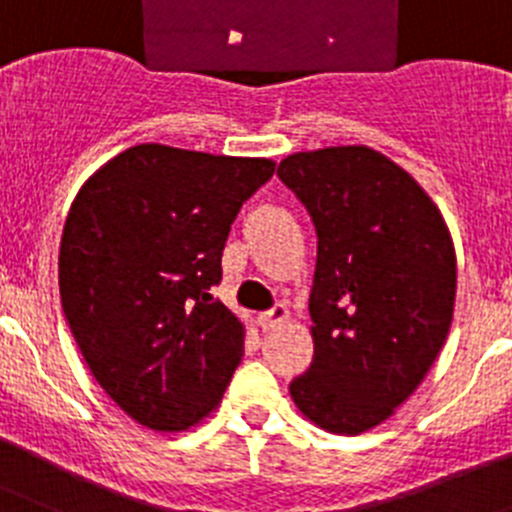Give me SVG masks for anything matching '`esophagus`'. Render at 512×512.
<instances>
[{"label":"esophagus","instance_id":"obj_1","mask_svg":"<svg viewBox=\"0 0 512 512\" xmlns=\"http://www.w3.org/2000/svg\"><path fill=\"white\" fill-rule=\"evenodd\" d=\"M288 318H290V310L285 308L283 303H275L270 310L260 313V318H257V321H260L262 331H272V328L283 326V323L288 321Z\"/></svg>","mask_w":512,"mask_h":512}]
</instances>
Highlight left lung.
I'll list each match as a JSON object with an SVG mask.
<instances>
[{
    "instance_id": "obj_1",
    "label": "left lung",
    "mask_w": 512,
    "mask_h": 512,
    "mask_svg": "<svg viewBox=\"0 0 512 512\" xmlns=\"http://www.w3.org/2000/svg\"><path fill=\"white\" fill-rule=\"evenodd\" d=\"M278 176L318 232L313 361L290 396L326 432H369L417 391L447 341L452 234L414 176L369 146L300 151Z\"/></svg>"
}]
</instances>
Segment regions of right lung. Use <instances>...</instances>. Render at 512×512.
<instances>
[{
    "label": "right lung",
    "instance_id": "right-lung-1",
    "mask_svg": "<svg viewBox=\"0 0 512 512\" xmlns=\"http://www.w3.org/2000/svg\"><path fill=\"white\" fill-rule=\"evenodd\" d=\"M272 171V159L141 143L80 186L57 260L62 310L133 422L184 432L222 401L245 323L209 290L234 217Z\"/></svg>",
    "mask_w": 512,
    "mask_h": 512
}]
</instances>
